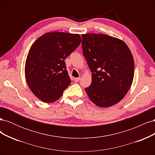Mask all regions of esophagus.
Listing matches in <instances>:
<instances>
[{
    "instance_id": "obj_1",
    "label": "esophagus",
    "mask_w": 155,
    "mask_h": 155,
    "mask_svg": "<svg viewBox=\"0 0 155 155\" xmlns=\"http://www.w3.org/2000/svg\"><path fill=\"white\" fill-rule=\"evenodd\" d=\"M79 80H80V78H74V81L75 82H79Z\"/></svg>"
}]
</instances>
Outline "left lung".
<instances>
[{
  "instance_id": "8db88e82",
  "label": "left lung",
  "mask_w": 155,
  "mask_h": 155,
  "mask_svg": "<svg viewBox=\"0 0 155 155\" xmlns=\"http://www.w3.org/2000/svg\"><path fill=\"white\" fill-rule=\"evenodd\" d=\"M83 55L92 74L85 88L90 100L109 107L125 97L134 78V59L128 46L116 37L100 34H82Z\"/></svg>"
}]
</instances>
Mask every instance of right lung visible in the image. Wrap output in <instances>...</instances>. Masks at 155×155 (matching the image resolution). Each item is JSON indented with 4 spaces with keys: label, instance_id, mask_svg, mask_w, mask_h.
Instances as JSON below:
<instances>
[{
    "label": "right lung",
    "instance_id": "right-lung-1",
    "mask_svg": "<svg viewBox=\"0 0 155 155\" xmlns=\"http://www.w3.org/2000/svg\"><path fill=\"white\" fill-rule=\"evenodd\" d=\"M81 42L79 34L54 31L41 36L31 45L25 63V78L41 101L49 104L61 97L71 83L64 59Z\"/></svg>",
    "mask_w": 155,
    "mask_h": 155
}]
</instances>
